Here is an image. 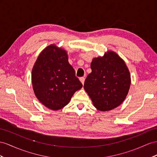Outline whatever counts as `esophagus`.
Returning <instances> with one entry per match:
<instances>
[{"mask_svg": "<svg viewBox=\"0 0 157 157\" xmlns=\"http://www.w3.org/2000/svg\"><path fill=\"white\" fill-rule=\"evenodd\" d=\"M79 80H80V82H81L82 83L83 85V84H84V82H85V78H84L83 77H82V78H79Z\"/></svg>", "mask_w": 157, "mask_h": 157, "instance_id": "obj_1", "label": "esophagus"}]
</instances>
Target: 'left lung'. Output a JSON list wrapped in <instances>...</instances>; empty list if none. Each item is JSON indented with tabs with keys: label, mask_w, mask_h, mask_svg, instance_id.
Returning <instances> with one entry per match:
<instances>
[{
	"label": "left lung",
	"mask_w": 157,
	"mask_h": 157,
	"mask_svg": "<svg viewBox=\"0 0 157 157\" xmlns=\"http://www.w3.org/2000/svg\"><path fill=\"white\" fill-rule=\"evenodd\" d=\"M91 72L84 82V90L96 109L107 111L121 104L129 90L131 80L124 60L113 51L94 58Z\"/></svg>",
	"instance_id": "1"
}]
</instances>
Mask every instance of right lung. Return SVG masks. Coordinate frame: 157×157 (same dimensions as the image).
<instances>
[{"label":"right lung","mask_w":157,"mask_h":157,"mask_svg":"<svg viewBox=\"0 0 157 157\" xmlns=\"http://www.w3.org/2000/svg\"><path fill=\"white\" fill-rule=\"evenodd\" d=\"M32 84L38 101L54 111L67 105L83 86L68 62L67 52L56 44L40 52L32 70Z\"/></svg>","instance_id":"obj_1"}]
</instances>
